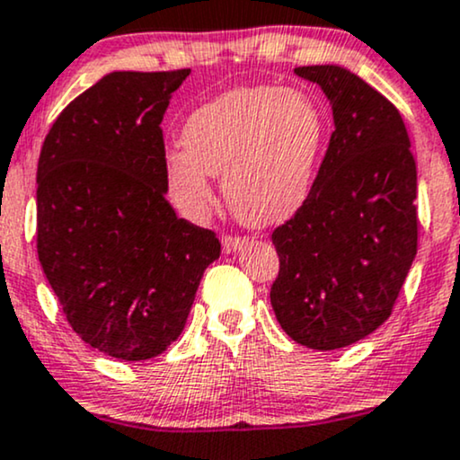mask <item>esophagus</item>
Instances as JSON below:
<instances>
[{
    "label": "esophagus",
    "instance_id": "esophagus-1",
    "mask_svg": "<svg viewBox=\"0 0 460 460\" xmlns=\"http://www.w3.org/2000/svg\"><path fill=\"white\" fill-rule=\"evenodd\" d=\"M242 244H244V240H242L240 235H229V234L223 235V251L225 252H235Z\"/></svg>",
    "mask_w": 460,
    "mask_h": 460
}]
</instances>
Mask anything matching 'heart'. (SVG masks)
<instances>
[{
  "label": "heart",
  "instance_id": "b5f03b06",
  "mask_svg": "<svg viewBox=\"0 0 460 460\" xmlns=\"http://www.w3.org/2000/svg\"><path fill=\"white\" fill-rule=\"evenodd\" d=\"M325 143V118L304 92L259 85L226 92L186 121L184 147L164 158L169 195L190 218L214 203L225 175L229 208L246 225H272L306 201Z\"/></svg>",
  "mask_w": 460,
  "mask_h": 460
}]
</instances>
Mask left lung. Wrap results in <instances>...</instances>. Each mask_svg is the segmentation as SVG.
I'll list each match as a JSON object with an SVG mask.
<instances>
[{"instance_id": "1", "label": "left lung", "mask_w": 460, "mask_h": 460, "mask_svg": "<svg viewBox=\"0 0 460 460\" xmlns=\"http://www.w3.org/2000/svg\"><path fill=\"white\" fill-rule=\"evenodd\" d=\"M334 132L306 201L272 231L280 328L319 351L362 341L392 314L418 252V171L398 109L341 66H300Z\"/></svg>"}]
</instances>
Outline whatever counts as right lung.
Returning a JSON list of instances; mask_svg holds the SVG:
<instances>
[{
  "instance_id": "1",
  "label": "right lung",
  "mask_w": 460,
  "mask_h": 460,
  "mask_svg": "<svg viewBox=\"0 0 460 460\" xmlns=\"http://www.w3.org/2000/svg\"><path fill=\"white\" fill-rule=\"evenodd\" d=\"M190 68L111 72L44 137L36 248L70 328L93 349L139 362L184 330L214 231L177 218L164 197L160 121Z\"/></svg>"
}]
</instances>
